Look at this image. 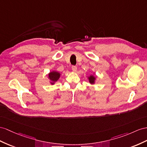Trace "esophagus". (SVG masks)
Listing matches in <instances>:
<instances>
[{"instance_id": "1", "label": "esophagus", "mask_w": 147, "mask_h": 147, "mask_svg": "<svg viewBox=\"0 0 147 147\" xmlns=\"http://www.w3.org/2000/svg\"><path fill=\"white\" fill-rule=\"evenodd\" d=\"M71 69H72V70L74 71V72H75V71H76L77 70V67L76 66H72Z\"/></svg>"}]
</instances>
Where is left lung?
I'll use <instances>...</instances> for the list:
<instances>
[{
  "label": "left lung",
  "instance_id": "left-lung-1",
  "mask_svg": "<svg viewBox=\"0 0 147 147\" xmlns=\"http://www.w3.org/2000/svg\"><path fill=\"white\" fill-rule=\"evenodd\" d=\"M89 82H91V83H94V82L95 80V78L92 75V76H90V77H89Z\"/></svg>",
  "mask_w": 147,
  "mask_h": 147
}]
</instances>
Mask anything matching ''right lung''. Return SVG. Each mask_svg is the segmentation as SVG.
<instances>
[{"instance_id": "obj_1", "label": "right lung", "mask_w": 147, "mask_h": 147, "mask_svg": "<svg viewBox=\"0 0 147 147\" xmlns=\"http://www.w3.org/2000/svg\"><path fill=\"white\" fill-rule=\"evenodd\" d=\"M59 76L60 74L58 72H56V71H53V72L50 73L48 74V77L50 78V80L53 82L58 81V80L59 78Z\"/></svg>"}]
</instances>
